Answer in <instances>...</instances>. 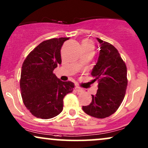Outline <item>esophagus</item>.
<instances>
[{
  "label": "esophagus",
  "mask_w": 148,
  "mask_h": 148,
  "mask_svg": "<svg viewBox=\"0 0 148 148\" xmlns=\"http://www.w3.org/2000/svg\"><path fill=\"white\" fill-rule=\"evenodd\" d=\"M75 90L76 92H81L84 91V89H83V88L79 87V86H76V87H75Z\"/></svg>",
  "instance_id": "esophagus-1"
}]
</instances>
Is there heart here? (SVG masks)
<instances>
[{"label": "heart", "mask_w": 148, "mask_h": 148, "mask_svg": "<svg viewBox=\"0 0 148 148\" xmlns=\"http://www.w3.org/2000/svg\"><path fill=\"white\" fill-rule=\"evenodd\" d=\"M82 47H92V44L89 40H84L82 42Z\"/></svg>", "instance_id": "obj_1"}]
</instances>
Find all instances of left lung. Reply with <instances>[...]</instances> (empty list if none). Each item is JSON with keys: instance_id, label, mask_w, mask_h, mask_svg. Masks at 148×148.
Listing matches in <instances>:
<instances>
[{"instance_id": "1", "label": "left lung", "mask_w": 148, "mask_h": 148, "mask_svg": "<svg viewBox=\"0 0 148 148\" xmlns=\"http://www.w3.org/2000/svg\"><path fill=\"white\" fill-rule=\"evenodd\" d=\"M97 39L100 50L91 76L97 80L98 90L92 102L83 106L84 111L97 118H105L115 113L125 97L127 87L126 64L118 51L108 42Z\"/></svg>"}]
</instances>
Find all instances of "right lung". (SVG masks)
<instances>
[{
    "instance_id": "obj_1",
    "label": "right lung",
    "mask_w": 148,
    "mask_h": 148,
    "mask_svg": "<svg viewBox=\"0 0 148 148\" xmlns=\"http://www.w3.org/2000/svg\"><path fill=\"white\" fill-rule=\"evenodd\" d=\"M69 37L45 40L27 56L21 67L20 89L23 102L36 118L50 119L63 109V98L74 84L58 79L53 70L62 62L60 50Z\"/></svg>"
}]
</instances>
